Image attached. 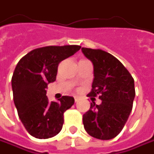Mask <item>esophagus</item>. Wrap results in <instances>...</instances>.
<instances>
[{"instance_id":"1","label":"esophagus","mask_w":154,"mask_h":154,"mask_svg":"<svg viewBox=\"0 0 154 154\" xmlns=\"http://www.w3.org/2000/svg\"><path fill=\"white\" fill-rule=\"evenodd\" d=\"M74 98H75V102H76V103H77V102H78V100H79L78 97H75Z\"/></svg>"}]
</instances>
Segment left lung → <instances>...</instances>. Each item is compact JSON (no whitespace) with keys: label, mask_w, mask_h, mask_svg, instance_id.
<instances>
[{"label":"left lung","mask_w":154,"mask_h":154,"mask_svg":"<svg viewBox=\"0 0 154 154\" xmlns=\"http://www.w3.org/2000/svg\"><path fill=\"white\" fill-rule=\"evenodd\" d=\"M93 64L91 97L99 96L102 103L93 102L83 116L84 129L90 136L111 140L122 130L132 111L135 97L134 81L116 57L102 50L82 47Z\"/></svg>","instance_id":"1"}]
</instances>
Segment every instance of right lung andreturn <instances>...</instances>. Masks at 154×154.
I'll return each mask as SVG.
<instances>
[{"label": "right lung", "instance_id": "add662e5", "mask_svg": "<svg viewBox=\"0 0 154 154\" xmlns=\"http://www.w3.org/2000/svg\"><path fill=\"white\" fill-rule=\"evenodd\" d=\"M80 48V45L41 47L31 51L17 64L11 81L14 102L21 122L32 136L48 139L62 129L64 113L75 100L64 96L57 103H50L46 89L56 80L58 64Z\"/></svg>", "mask_w": 154, "mask_h": 154}]
</instances>
